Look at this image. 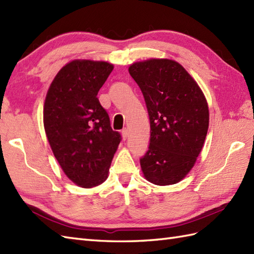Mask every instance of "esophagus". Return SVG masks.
Listing matches in <instances>:
<instances>
[{
    "mask_svg": "<svg viewBox=\"0 0 254 254\" xmlns=\"http://www.w3.org/2000/svg\"><path fill=\"white\" fill-rule=\"evenodd\" d=\"M121 133H122V137H123V139H127V137H128V131H127V128H123L122 131H121Z\"/></svg>",
    "mask_w": 254,
    "mask_h": 254,
    "instance_id": "34e87169",
    "label": "esophagus"
}]
</instances>
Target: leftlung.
Instances as JSON below:
<instances>
[{"label": "left lung", "instance_id": "left-lung-1", "mask_svg": "<svg viewBox=\"0 0 254 254\" xmlns=\"http://www.w3.org/2000/svg\"><path fill=\"white\" fill-rule=\"evenodd\" d=\"M128 72L139 86L150 121L148 150L140 158L147 181L172 185L193 167L209 127L202 91L184 67L171 60L134 63Z\"/></svg>", "mask_w": 254, "mask_h": 254}]
</instances>
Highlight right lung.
<instances>
[{"label":"right lung","instance_id":"obj_1","mask_svg":"<svg viewBox=\"0 0 254 254\" xmlns=\"http://www.w3.org/2000/svg\"><path fill=\"white\" fill-rule=\"evenodd\" d=\"M113 69L106 62L72 61L46 94L43 122L53 154L64 174L84 188L106 181L121 141L97 98Z\"/></svg>","mask_w":254,"mask_h":254}]
</instances>
